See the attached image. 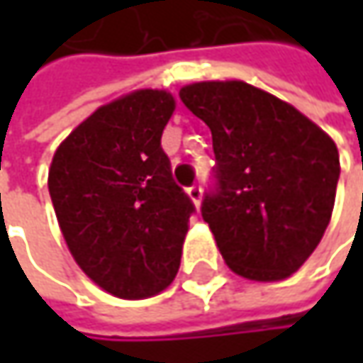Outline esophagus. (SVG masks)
I'll use <instances>...</instances> for the list:
<instances>
[{
    "label": "esophagus",
    "mask_w": 363,
    "mask_h": 363,
    "mask_svg": "<svg viewBox=\"0 0 363 363\" xmlns=\"http://www.w3.org/2000/svg\"><path fill=\"white\" fill-rule=\"evenodd\" d=\"M188 194L189 198L194 200V203L200 206V202H202V186H200V184H194L191 188H188Z\"/></svg>",
    "instance_id": "obj_1"
}]
</instances>
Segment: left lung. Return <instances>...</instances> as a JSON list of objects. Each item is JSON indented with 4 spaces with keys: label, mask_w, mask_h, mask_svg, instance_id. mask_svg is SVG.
<instances>
[{
    "label": "left lung",
    "mask_w": 363,
    "mask_h": 363,
    "mask_svg": "<svg viewBox=\"0 0 363 363\" xmlns=\"http://www.w3.org/2000/svg\"><path fill=\"white\" fill-rule=\"evenodd\" d=\"M179 99L212 131L202 218L226 264L252 281L286 279L328 228L337 147L295 106L246 82H196Z\"/></svg>",
    "instance_id": "obj_1"
}]
</instances>
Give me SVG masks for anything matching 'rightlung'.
Instances as JSON below:
<instances>
[{
    "label": "right lung",
    "mask_w": 363,
    "mask_h": 363,
    "mask_svg": "<svg viewBox=\"0 0 363 363\" xmlns=\"http://www.w3.org/2000/svg\"><path fill=\"white\" fill-rule=\"evenodd\" d=\"M174 108L169 92H131L80 123L50 165V198L72 257L121 299L153 297L174 281L196 212L161 147Z\"/></svg>",
    "instance_id": "right-lung-1"
}]
</instances>
